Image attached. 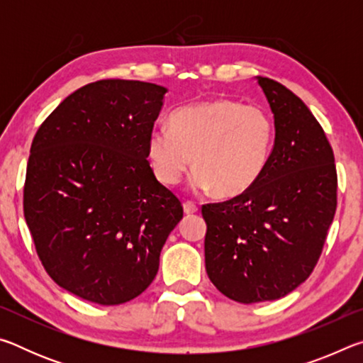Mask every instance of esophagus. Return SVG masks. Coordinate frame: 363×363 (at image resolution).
Returning a JSON list of instances; mask_svg holds the SVG:
<instances>
[{"instance_id":"esophagus-1","label":"esophagus","mask_w":363,"mask_h":363,"mask_svg":"<svg viewBox=\"0 0 363 363\" xmlns=\"http://www.w3.org/2000/svg\"><path fill=\"white\" fill-rule=\"evenodd\" d=\"M196 211H199V206H196V203H194V201H190V200L184 201V213L194 214Z\"/></svg>"}]
</instances>
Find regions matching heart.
<instances>
[{"mask_svg": "<svg viewBox=\"0 0 363 363\" xmlns=\"http://www.w3.org/2000/svg\"><path fill=\"white\" fill-rule=\"evenodd\" d=\"M169 130L149 134V158L157 179L176 186L194 164V186L230 199L253 186L269 162L274 121L259 106L218 97L174 110Z\"/></svg>", "mask_w": 363, "mask_h": 363, "instance_id": "1", "label": "heart"}]
</instances>
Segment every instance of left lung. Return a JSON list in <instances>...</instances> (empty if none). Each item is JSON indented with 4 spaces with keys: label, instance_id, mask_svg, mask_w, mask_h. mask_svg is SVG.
<instances>
[{
    "label": "left lung",
    "instance_id": "left-lung-1",
    "mask_svg": "<svg viewBox=\"0 0 363 363\" xmlns=\"http://www.w3.org/2000/svg\"><path fill=\"white\" fill-rule=\"evenodd\" d=\"M275 118V144L247 192L206 203L205 267L237 303L284 298L312 274L336 211L333 149L306 104L257 77Z\"/></svg>",
    "mask_w": 363,
    "mask_h": 363
}]
</instances>
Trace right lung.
<instances>
[{
  "label": "right lung",
  "instance_id": "1",
  "mask_svg": "<svg viewBox=\"0 0 363 363\" xmlns=\"http://www.w3.org/2000/svg\"><path fill=\"white\" fill-rule=\"evenodd\" d=\"M163 86L99 79L77 89L36 131L23 216L59 286L102 306L139 296L182 219V203L147 160Z\"/></svg>",
  "mask_w": 363,
  "mask_h": 363
}]
</instances>
